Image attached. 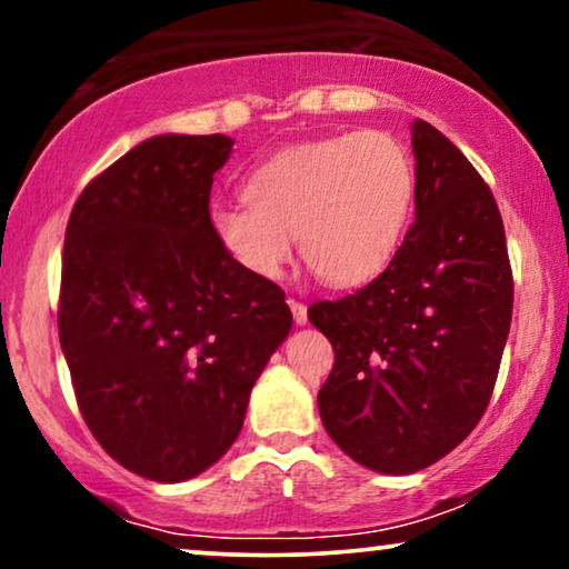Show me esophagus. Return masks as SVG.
Wrapping results in <instances>:
<instances>
[{"label":"esophagus","mask_w":569,"mask_h":569,"mask_svg":"<svg viewBox=\"0 0 569 569\" xmlns=\"http://www.w3.org/2000/svg\"><path fill=\"white\" fill-rule=\"evenodd\" d=\"M287 306H290V310H292L295 323L302 326V323L308 321V308H306V302L298 300V298H287Z\"/></svg>","instance_id":"34e87169"}]
</instances>
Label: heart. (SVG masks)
Masks as SVG:
<instances>
[{"mask_svg": "<svg viewBox=\"0 0 569 569\" xmlns=\"http://www.w3.org/2000/svg\"><path fill=\"white\" fill-rule=\"evenodd\" d=\"M246 191L212 209L214 238L240 269L282 277L300 236L308 267L349 287L393 259L415 204V162L386 131H347L274 154Z\"/></svg>", "mask_w": 569, "mask_h": 569, "instance_id": "obj_1", "label": "heart"}]
</instances>
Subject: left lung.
<instances>
[{"instance_id":"8db88e82","label":"left lung","mask_w":569,"mask_h":569,"mask_svg":"<svg viewBox=\"0 0 569 569\" xmlns=\"http://www.w3.org/2000/svg\"><path fill=\"white\" fill-rule=\"evenodd\" d=\"M417 214L386 271L308 308L331 341L326 432L357 463L411 473L448 456L492 399L512 318L497 201L446 134L411 127Z\"/></svg>"}]
</instances>
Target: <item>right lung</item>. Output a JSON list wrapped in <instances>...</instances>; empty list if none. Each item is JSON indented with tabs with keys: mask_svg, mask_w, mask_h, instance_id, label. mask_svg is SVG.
I'll return each instance as SVG.
<instances>
[{
	"mask_svg": "<svg viewBox=\"0 0 569 569\" xmlns=\"http://www.w3.org/2000/svg\"><path fill=\"white\" fill-rule=\"evenodd\" d=\"M230 137H152L84 186L67 222L59 341L92 438L123 469L183 481L243 427L292 326L282 287L240 269L209 214Z\"/></svg>",
	"mask_w": 569,
	"mask_h": 569,
	"instance_id": "right-lung-1",
	"label": "right lung"
}]
</instances>
